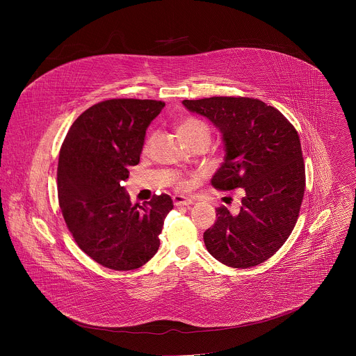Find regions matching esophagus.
<instances>
[{"label": "esophagus", "mask_w": 356, "mask_h": 356, "mask_svg": "<svg viewBox=\"0 0 356 356\" xmlns=\"http://www.w3.org/2000/svg\"><path fill=\"white\" fill-rule=\"evenodd\" d=\"M173 204L176 205V207H179V205H186V207H188V205H191L192 204V200H189V199H186V197H184V196H175L173 197Z\"/></svg>", "instance_id": "obj_1"}]
</instances>
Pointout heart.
<instances>
[{"label":"heart","mask_w":356,"mask_h":356,"mask_svg":"<svg viewBox=\"0 0 356 356\" xmlns=\"http://www.w3.org/2000/svg\"><path fill=\"white\" fill-rule=\"evenodd\" d=\"M177 132H179L180 137L186 141V144L191 143V141L199 140V138H208L209 140V137H211V129H209L208 124L203 120L196 119V118H188V119L183 120L180 122L179 128H177ZM151 138L152 137L149 136L145 140V144H144L145 148H148V145L151 143ZM176 186H184V181L177 179Z\"/></svg>","instance_id":"obj_1"}]
</instances>
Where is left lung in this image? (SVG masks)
<instances>
[{
  "mask_svg": "<svg viewBox=\"0 0 356 356\" xmlns=\"http://www.w3.org/2000/svg\"><path fill=\"white\" fill-rule=\"evenodd\" d=\"M222 135L224 163L211 184L244 189L238 213L224 205L204 232L208 252L232 268L261 264L286 243L299 216L305 188L300 138L276 108L251 97L184 100Z\"/></svg>",
  "mask_w": 356,
  "mask_h": 356,
  "instance_id": "obj_1",
  "label": "left lung"
}]
</instances>
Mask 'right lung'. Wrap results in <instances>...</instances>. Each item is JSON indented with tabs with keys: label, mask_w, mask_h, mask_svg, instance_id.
<instances>
[{
	"label": "right lung",
	"mask_w": 356,
	"mask_h": 356,
	"mask_svg": "<svg viewBox=\"0 0 356 356\" xmlns=\"http://www.w3.org/2000/svg\"><path fill=\"white\" fill-rule=\"evenodd\" d=\"M165 102L112 99L95 104L72 124L57 168L58 203L69 232L106 268L131 271L160 247L168 195L132 205L122 181L137 165L148 125Z\"/></svg>",
	"instance_id": "obj_1"
}]
</instances>
